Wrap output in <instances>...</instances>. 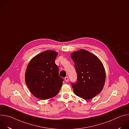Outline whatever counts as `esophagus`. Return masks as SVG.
I'll list each match as a JSON object with an SVG mask.
<instances>
[{
	"label": "esophagus",
	"instance_id": "obj_1",
	"mask_svg": "<svg viewBox=\"0 0 129 129\" xmlns=\"http://www.w3.org/2000/svg\"><path fill=\"white\" fill-rule=\"evenodd\" d=\"M65 81L66 82H68V81H69V78H68V77H66L65 78Z\"/></svg>",
	"mask_w": 129,
	"mask_h": 129
}]
</instances>
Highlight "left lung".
Listing matches in <instances>:
<instances>
[{"label":"left lung","mask_w":129,"mask_h":129,"mask_svg":"<svg viewBox=\"0 0 129 129\" xmlns=\"http://www.w3.org/2000/svg\"><path fill=\"white\" fill-rule=\"evenodd\" d=\"M75 63L77 80L71 82L76 95L90 100L102 90L106 79L105 71L99 59L90 52L81 49L71 54Z\"/></svg>","instance_id":"left-lung-1"}]
</instances>
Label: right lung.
<instances>
[{"mask_svg":"<svg viewBox=\"0 0 129 129\" xmlns=\"http://www.w3.org/2000/svg\"><path fill=\"white\" fill-rule=\"evenodd\" d=\"M58 53L46 50L29 62L25 72V82L31 93L40 100H47L58 94L63 79L59 74L54 61Z\"/></svg>","mask_w":129,"mask_h":129,"instance_id":"1","label":"right lung"}]
</instances>
